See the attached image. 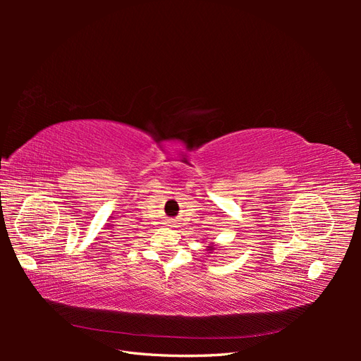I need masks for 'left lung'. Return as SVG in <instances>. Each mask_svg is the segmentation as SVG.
<instances>
[{"instance_id": "8db88e82", "label": "left lung", "mask_w": 361, "mask_h": 361, "mask_svg": "<svg viewBox=\"0 0 361 361\" xmlns=\"http://www.w3.org/2000/svg\"><path fill=\"white\" fill-rule=\"evenodd\" d=\"M211 250H212V247H211Z\"/></svg>"}]
</instances>
